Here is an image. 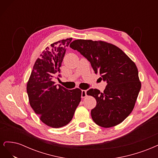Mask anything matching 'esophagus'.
Instances as JSON below:
<instances>
[{
  "instance_id": "esophagus-1",
  "label": "esophagus",
  "mask_w": 158,
  "mask_h": 158,
  "mask_svg": "<svg viewBox=\"0 0 158 158\" xmlns=\"http://www.w3.org/2000/svg\"><path fill=\"white\" fill-rule=\"evenodd\" d=\"M86 90H82V94H81V96H82V98H84L87 96V94H86Z\"/></svg>"
}]
</instances>
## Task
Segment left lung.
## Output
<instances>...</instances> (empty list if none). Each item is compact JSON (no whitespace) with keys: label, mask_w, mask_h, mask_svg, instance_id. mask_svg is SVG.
Returning a JSON list of instances; mask_svg holds the SVG:
<instances>
[{"label":"left lung","mask_w":158,"mask_h":158,"mask_svg":"<svg viewBox=\"0 0 158 158\" xmlns=\"http://www.w3.org/2000/svg\"><path fill=\"white\" fill-rule=\"evenodd\" d=\"M70 47L86 58L107 84L103 93L93 88L87 91L97 102L91 111L93 121L104 128L122 123L133 110L141 88L135 63L121 49L105 41L77 40Z\"/></svg>","instance_id":"left-lung-1"}]
</instances>
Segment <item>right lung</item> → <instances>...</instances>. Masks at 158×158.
Here are the masks:
<instances>
[{
	"mask_svg": "<svg viewBox=\"0 0 158 158\" xmlns=\"http://www.w3.org/2000/svg\"><path fill=\"white\" fill-rule=\"evenodd\" d=\"M72 38L53 43L42 52L33 65L27 84L31 108L47 126L60 128L69 124L81 101L82 91L67 89L56 85L54 78L60 77V67Z\"/></svg>",
	"mask_w": 158,
	"mask_h": 158,
	"instance_id": "add662e5",
	"label": "right lung"
}]
</instances>
